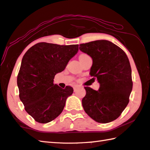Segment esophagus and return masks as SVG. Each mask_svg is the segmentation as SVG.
I'll return each instance as SVG.
<instances>
[{"mask_svg":"<svg viewBox=\"0 0 150 150\" xmlns=\"http://www.w3.org/2000/svg\"><path fill=\"white\" fill-rule=\"evenodd\" d=\"M79 87V86H77V85H75V86H73V89H74V91H75V90H76V89L78 88Z\"/></svg>","mask_w":150,"mask_h":150,"instance_id":"1","label":"esophagus"}]
</instances>
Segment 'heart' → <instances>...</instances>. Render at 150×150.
I'll return each mask as SVG.
<instances>
[{
    "mask_svg": "<svg viewBox=\"0 0 150 150\" xmlns=\"http://www.w3.org/2000/svg\"><path fill=\"white\" fill-rule=\"evenodd\" d=\"M87 54H81L80 56H79V58H82V57H85V56H86Z\"/></svg>",
    "mask_w": 150,
    "mask_h": 150,
    "instance_id": "1",
    "label": "heart"
}]
</instances>
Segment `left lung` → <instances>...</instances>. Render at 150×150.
<instances>
[{"label":"left lung","instance_id":"1","mask_svg":"<svg viewBox=\"0 0 150 150\" xmlns=\"http://www.w3.org/2000/svg\"><path fill=\"white\" fill-rule=\"evenodd\" d=\"M79 49L92 57L90 75L100 88L84 87L82 100L85 112L96 122L106 124L117 119L129 102L133 81L129 60L125 52L107 40L80 44Z\"/></svg>","mask_w":150,"mask_h":150}]
</instances>
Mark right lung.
Segmentation results:
<instances>
[{"mask_svg":"<svg viewBox=\"0 0 150 150\" xmlns=\"http://www.w3.org/2000/svg\"><path fill=\"white\" fill-rule=\"evenodd\" d=\"M78 50L79 45L41 42L23 56L17 79L19 96L26 112L36 122L46 124L62 112L73 89L70 86L62 89L54 84V78L64 71Z\"/></svg>","mask_w":150,"mask_h":150,"instance_id":"add662e5","label":"right lung"}]
</instances>
